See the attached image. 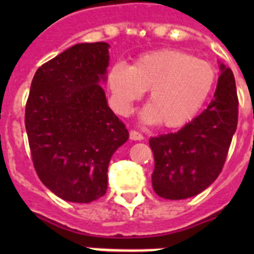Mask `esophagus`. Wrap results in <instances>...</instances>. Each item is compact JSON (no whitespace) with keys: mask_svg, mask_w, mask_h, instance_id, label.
I'll use <instances>...</instances> for the list:
<instances>
[{"mask_svg":"<svg viewBox=\"0 0 254 254\" xmlns=\"http://www.w3.org/2000/svg\"><path fill=\"white\" fill-rule=\"evenodd\" d=\"M129 137H130V139H133V141H142L143 139L142 133H139V131L137 130L129 131Z\"/></svg>","mask_w":254,"mask_h":254,"instance_id":"1","label":"esophagus"}]
</instances>
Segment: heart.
I'll return each instance as SVG.
<instances>
[{"label": "heart", "mask_w": 254, "mask_h": 254, "mask_svg": "<svg viewBox=\"0 0 254 254\" xmlns=\"http://www.w3.org/2000/svg\"><path fill=\"white\" fill-rule=\"evenodd\" d=\"M216 80L217 71L211 63L174 49L142 54L131 65L117 62L107 75L116 111L129 115L149 89L143 117L166 127L191 121L209 99Z\"/></svg>", "instance_id": "heart-1"}]
</instances>
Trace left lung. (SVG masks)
<instances>
[{"label": "left lung", "mask_w": 254, "mask_h": 254, "mask_svg": "<svg viewBox=\"0 0 254 254\" xmlns=\"http://www.w3.org/2000/svg\"><path fill=\"white\" fill-rule=\"evenodd\" d=\"M221 73L207 109L175 133L149 141L154 154L151 175L155 193L165 199H186L204 191L224 167L236 131L239 99L231 68Z\"/></svg>", "instance_id": "8db88e82"}]
</instances>
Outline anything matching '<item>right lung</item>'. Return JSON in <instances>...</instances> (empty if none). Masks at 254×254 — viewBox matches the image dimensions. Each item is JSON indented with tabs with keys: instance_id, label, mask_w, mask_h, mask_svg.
I'll use <instances>...</instances> for the list:
<instances>
[{
	"instance_id": "obj_1",
	"label": "right lung",
	"mask_w": 254,
	"mask_h": 254,
	"mask_svg": "<svg viewBox=\"0 0 254 254\" xmlns=\"http://www.w3.org/2000/svg\"><path fill=\"white\" fill-rule=\"evenodd\" d=\"M108 47L79 43L42 64L26 101L34 169L64 200L91 203L104 196L109 161L129 138L99 84L109 63Z\"/></svg>"
}]
</instances>
